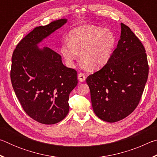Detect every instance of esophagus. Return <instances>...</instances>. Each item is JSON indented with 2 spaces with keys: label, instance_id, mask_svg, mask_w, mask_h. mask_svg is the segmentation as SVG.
<instances>
[{
  "label": "esophagus",
  "instance_id": "obj_1",
  "mask_svg": "<svg viewBox=\"0 0 157 157\" xmlns=\"http://www.w3.org/2000/svg\"><path fill=\"white\" fill-rule=\"evenodd\" d=\"M78 79L80 82H84L86 79V75H84L83 73H79L78 74Z\"/></svg>",
  "mask_w": 157,
  "mask_h": 157
}]
</instances>
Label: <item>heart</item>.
Instances as JSON below:
<instances>
[{
	"label": "heart",
	"mask_w": 157,
	"mask_h": 157,
	"mask_svg": "<svg viewBox=\"0 0 157 157\" xmlns=\"http://www.w3.org/2000/svg\"><path fill=\"white\" fill-rule=\"evenodd\" d=\"M116 44L115 34L109 29L93 25H81L70 32L68 42L63 44L61 52L70 63L80 53L82 65L89 70H95L109 62Z\"/></svg>",
	"instance_id": "b5f03b06"
}]
</instances>
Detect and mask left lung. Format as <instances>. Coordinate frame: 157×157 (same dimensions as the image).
<instances>
[{
	"instance_id": "1",
	"label": "left lung",
	"mask_w": 157,
	"mask_h": 157,
	"mask_svg": "<svg viewBox=\"0 0 157 157\" xmlns=\"http://www.w3.org/2000/svg\"><path fill=\"white\" fill-rule=\"evenodd\" d=\"M121 26V39L110 61L86 78L93 109L108 123L123 120L134 111L148 78L144 46L128 26Z\"/></svg>"
}]
</instances>
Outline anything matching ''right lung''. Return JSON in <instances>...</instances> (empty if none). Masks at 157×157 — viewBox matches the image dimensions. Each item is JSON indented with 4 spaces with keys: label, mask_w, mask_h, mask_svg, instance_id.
Instances as JSON below:
<instances>
[{
    "label": "right lung",
    "mask_w": 157,
    "mask_h": 157,
    "mask_svg": "<svg viewBox=\"0 0 157 157\" xmlns=\"http://www.w3.org/2000/svg\"><path fill=\"white\" fill-rule=\"evenodd\" d=\"M66 18L39 26L21 39L14 49L10 71L12 84L28 115L39 123L53 124L69 111V94L78 84L75 69L63 64L62 57L37 44L64 25Z\"/></svg>",
    "instance_id": "obj_1"
}]
</instances>
